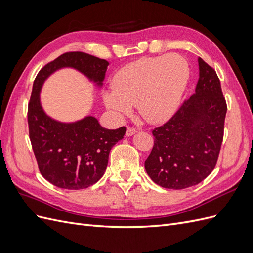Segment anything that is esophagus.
<instances>
[{"label": "esophagus", "mask_w": 253, "mask_h": 253, "mask_svg": "<svg viewBox=\"0 0 253 253\" xmlns=\"http://www.w3.org/2000/svg\"><path fill=\"white\" fill-rule=\"evenodd\" d=\"M136 133H137V129H136V128L131 127V126H128V127L126 128V136H133V135H134V134H136Z\"/></svg>", "instance_id": "34e87169"}]
</instances>
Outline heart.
<instances>
[{"label":"heart","instance_id":"heart-1","mask_svg":"<svg viewBox=\"0 0 253 253\" xmlns=\"http://www.w3.org/2000/svg\"><path fill=\"white\" fill-rule=\"evenodd\" d=\"M189 77V64L179 55L141 58L117 72L103 102L118 117L136 104L145 121L165 122L178 110Z\"/></svg>","mask_w":253,"mask_h":253}]
</instances>
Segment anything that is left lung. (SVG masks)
Listing matches in <instances>:
<instances>
[{
  "label": "left lung",
  "mask_w": 253,
  "mask_h": 253,
  "mask_svg": "<svg viewBox=\"0 0 253 253\" xmlns=\"http://www.w3.org/2000/svg\"><path fill=\"white\" fill-rule=\"evenodd\" d=\"M195 93L173 117L152 131L154 145L144 168L166 189L180 190L203 181L216 165L224 137L227 104L216 72L198 58Z\"/></svg>",
  "instance_id": "obj_1"
}]
</instances>
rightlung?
I'll return each mask as SVG.
<instances>
[{"instance_id": "obj_1", "label": "right lung", "mask_w": 253, "mask_h": 253, "mask_svg": "<svg viewBox=\"0 0 253 253\" xmlns=\"http://www.w3.org/2000/svg\"><path fill=\"white\" fill-rule=\"evenodd\" d=\"M108 66L106 60L85 52H65L41 68L34 81L27 112L29 138L40 173L53 186L67 190L93 186L103 176L111 149L126 128H104L93 116L71 124L50 118L40 102L43 83L53 72L72 67L101 86Z\"/></svg>"}]
</instances>
